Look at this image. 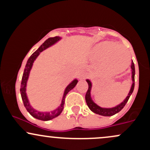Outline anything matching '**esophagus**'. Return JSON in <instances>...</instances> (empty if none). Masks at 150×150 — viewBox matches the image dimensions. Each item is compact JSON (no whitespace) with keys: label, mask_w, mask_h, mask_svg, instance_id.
Here are the masks:
<instances>
[{"label":"esophagus","mask_w":150,"mask_h":150,"mask_svg":"<svg viewBox=\"0 0 150 150\" xmlns=\"http://www.w3.org/2000/svg\"><path fill=\"white\" fill-rule=\"evenodd\" d=\"M88 76H89V75H88V74H87V73H81L80 77L81 80H85V79L87 78V77H88Z\"/></svg>","instance_id":"obj_1"}]
</instances>
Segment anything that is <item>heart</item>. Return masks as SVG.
Returning <instances> with one entry per match:
<instances>
[{
    "mask_svg": "<svg viewBox=\"0 0 150 150\" xmlns=\"http://www.w3.org/2000/svg\"><path fill=\"white\" fill-rule=\"evenodd\" d=\"M125 50L128 52V51L123 46L117 45L116 43L104 42L97 44L94 47L93 55H94V58L95 59L99 60L105 54L104 61V68L105 71L110 75H113L121 73L126 67V64L118 69H111L107 64L108 58L111 53V57H112L113 61L120 66L121 65H123V63L126 61L127 58H128V54L125 52H125Z\"/></svg>",
    "mask_w": 150,
    "mask_h": 150,
    "instance_id": "1",
    "label": "heart"
}]
</instances>
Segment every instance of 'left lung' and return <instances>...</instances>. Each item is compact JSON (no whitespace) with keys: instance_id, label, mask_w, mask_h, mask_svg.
Segmentation results:
<instances>
[{"instance_id":"1","label":"left lung","mask_w":150,"mask_h":150,"mask_svg":"<svg viewBox=\"0 0 150 150\" xmlns=\"http://www.w3.org/2000/svg\"><path fill=\"white\" fill-rule=\"evenodd\" d=\"M131 73H132V84L131 86V88H130V92H129L128 96L125 98V100L123 102L120 103V104L117 105L115 107L113 108H102L100 107L99 106H98L97 104L94 102L92 100V97H91V89H92V82L89 80H87V82L88 83V90H87V93H86L85 95V100L86 103H87V106L89 108V109L94 112V113H97V114L101 115V116H111L115 115L116 113H118L120 111H121L123 109V108L124 107L125 105L126 104V103L128 102L129 98H130V95L132 94V92L134 90V87H135V65H134L133 62H132L131 64Z\"/></svg>"}]
</instances>
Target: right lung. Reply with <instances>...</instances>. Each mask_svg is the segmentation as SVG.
Masks as SVG:
<instances>
[{"label": "right lung", "instance_id": "obj_1", "mask_svg": "<svg viewBox=\"0 0 150 150\" xmlns=\"http://www.w3.org/2000/svg\"><path fill=\"white\" fill-rule=\"evenodd\" d=\"M61 39V38L59 37L49 38V39H46L45 42L43 43L42 45H41L40 47H39L35 52L32 53V56L29 58L28 61L27 62V64L25 65V70H24L23 75H22V78L21 87H20V94H21V97L22 101H23L24 106H25L27 111L30 113L31 116H32L34 118H37V119L44 120V121L53 119V118H56V117L58 116L61 114L62 111H63V108H64L65 96L67 95V94H68L71 89H73L74 87H75L77 82H78V80H77V79H75V80L70 82L69 85L67 86V87L65 89L64 94H63L61 105H60L57 108L53 110V111H51V112H40V111H38L37 110L34 109L30 104V101H29L27 94H26V87H27V80H28L29 75H30V70L32 69V65H33V63L36 60V58L38 57V56L40 54L41 52H42L44 50H45L46 49H47V48L50 47V46L53 45L54 44H56V43L58 42Z\"/></svg>", "mask_w": 150, "mask_h": 150}]
</instances>
